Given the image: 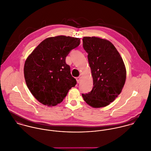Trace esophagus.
<instances>
[{
    "mask_svg": "<svg viewBox=\"0 0 151 151\" xmlns=\"http://www.w3.org/2000/svg\"><path fill=\"white\" fill-rule=\"evenodd\" d=\"M80 79H81V77H78L76 78V80H77V81L78 83H79V82L80 81Z\"/></svg>",
    "mask_w": 151,
    "mask_h": 151,
    "instance_id": "1",
    "label": "esophagus"
}]
</instances>
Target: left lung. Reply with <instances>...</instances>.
<instances>
[{"label": "left lung", "instance_id": "left-lung-1", "mask_svg": "<svg viewBox=\"0 0 151 151\" xmlns=\"http://www.w3.org/2000/svg\"><path fill=\"white\" fill-rule=\"evenodd\" d=\"M83 45L88 53L93 86L91 92L82 96L93 108L106 106L121 93L125 84L126 70L123 59L106 40L86 37Z\"/></svg>", "mask_w": 151, "mask_h": 151}]
</instances>
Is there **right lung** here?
<instances>
[{"label":"right lung","mask_w":151,"mask_h":151,"mask_svg":"<svg viewBox=\"0 0 151 151\" xmlns=\"http://www.w3.org/2000/svg\"><path fill=\"white\" fill-rule=\"evenodd\" d=\"M80 43L78 38L63 35L43 40L27 58L24 67L26 84L41 104L54 106L61 103L76 80L65 58Z\"/></svg>","instance_id":"1"}]
</instances>
